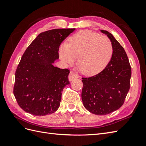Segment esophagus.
Instances as JSON below:
<instances>
[{
    "mask_svg": "<svg viewBox=\"0 0 146 146\" xmlns=\"http://www.w3.org/2000/svg\"><path fill=\"white\" fill-rule=\"evenodd\" d=\"M79 76L77 75V74L75 73L73 71H71L69 74V76H68V80H69L70 82L73 81L74 79L75 78H78Z\"/></svg>",
    "mask_w": 146,
    "mask_h": 146,
    "instance_id": "34e87169",
    "label": "esophagus"
}]
</instances>
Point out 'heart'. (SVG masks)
Returning <instances> with one entry per match:
<instances>
[{
  "label": "heart",
  "mask_w": 146,
  "mask_h": 146,
  "mask_svg": "<svg viewBox=\"0 0 146 146\" xmlns=\"http://www.w3.org/2000/svg\"><path fill=\"white\" fill-rule=\"evenodd\" d=\"M113 48L110 39L90 31H81L70 38L68 44L60 48V55L70 65L75 63L86 75H94L104 69L110 61Z\"/></svg>",
  "instance_id": "1"
}]
</instances>
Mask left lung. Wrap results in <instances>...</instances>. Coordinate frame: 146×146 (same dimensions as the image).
Listing matches in <instances>:
<instances>
[{
	"mask_svg": "<svg viewBox=\"0 0 146 146\" xmlns=\"http://www.w3.org/2000/svg\"><path fill=\"white\" fill-rule=\"evenodd\" d=\"M100 31L110 40L112 56L100 73L82 78V99L90 112L103 115L118 110L124 103L131 85V67L124 49L113 35L107 31Z\"/></svg>",
	"mask_w": 146,
	"mask_h": 146,
	"instance_id": "8db88e82",
	"label": "left lung"
}]
</instances>
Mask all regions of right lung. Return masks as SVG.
I'll list each match as a JSON object with an SVG mask.
<instances>
[{
  "label": "right lung",
  "instance_id": "obj_1",
  "mask_svg": "<svg viewBox=\"0 0 146 146\" xmlns=\"http://www.w3.org/2000/svg\"><path fill=\"white\" fill-rule=\"evenodd\" d=\"M75 30L55 29L40 33L24 52L15 71L14 95L26 112L44 116L58 109L62 91L70 84V71L52 63L59 58L61 43Z\"/></svg>",
  "mask_w": 146,
  "mask_h": 146
}]
</instances>
